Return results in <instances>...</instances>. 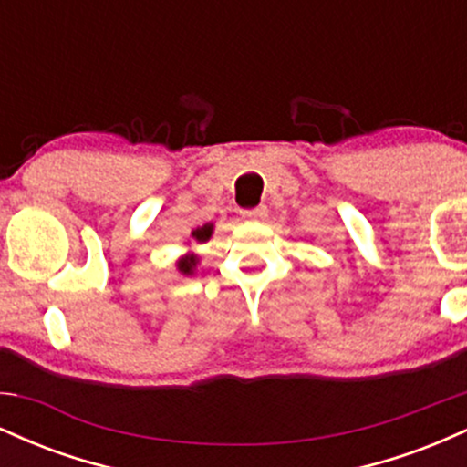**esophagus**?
<instances>
[{
  "mask_svg": "<svg viewBox=\"0 0 467 467\" xmlns=\"http://www.w3.org/2000/svg\"><path fill=\"white\" fill-rule=\"evenodd\" d=\"M244 219H265L267 217V206H256V208H245L241 211Z\"/></svg>",
  "mask_w": 467,
  "mask_h": 467,
  "instance_id": "obj_1",
  "label": "esophagus"
}]
</instances>
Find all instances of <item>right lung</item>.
Returning a JSON list of instances; mask_svg holds the SVG:
<instances>
[{"mask_svg":"<svg viewBox=\"0 0 467 467\" xmlns=\"http://www.w3.org/2000/svg\"><path fill=\"white\" fill-rule=\"evenodd\" d=\"M211 233H213V226H211V223H206V226L192 230V237H195L197 241H206L208 237H211ZM195 264H197L195 256H192V254L184 256V259H180V264H178L180 272H184V275H192V267H195Z\"/></svg>","mask_w":467,"mask_h":467,"instance_id":"add662e5","label":"right lung"}]
</instances>
